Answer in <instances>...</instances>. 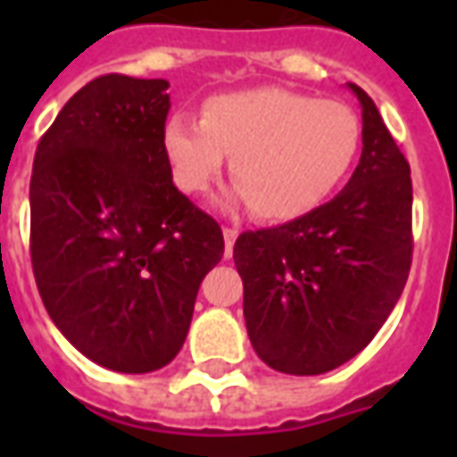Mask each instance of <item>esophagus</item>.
<instances>
[{
  "instance_id": "34e87169",
  "label": "esophagus",
  "mask_w": 457,
  "mask_h": 457,
  "mask_svg": "<svg viewBox=\"0 0 457 457\" xmlns=\"http://www.w3.org/2000/svg\"><path fill=\"white\" fill-rule=\"evenodd\" d=\"M237 229L235 228H222V237H225V252L232 254V247H235V239H237Z\"/></svg>"
}]
</instances>
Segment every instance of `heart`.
Instances as JSON below:
<instances>
[{"mask_svg":"<svg viewBox=\"0 0 457 457\" xmlns=\"http://www.w3.org/2000/svg\"><path fill=\"white\" fill-rule=\"evenodd\" d=\"M360 144L362 121L350 104L284 87L215 95L200 121L173 114L163 127V154L183 193H205L228 154L237 198L264 220H294L323 205Z\"/></svg>","mask_w":457,"mask_h":457,"instance_id":"b5f03b06","label":"heart"}]
</instances>
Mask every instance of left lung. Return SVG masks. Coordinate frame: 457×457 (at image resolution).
<instances>
[{"mask_svg": "<svg viewBox=\"0 0 457 457\" xmlns=\"http://www.w3.org/2000/svg\"><path fill=\"white\" fill-rule=\"evenodd\" d=\"M362 156L336 198L235 242L252 347L284 374H323L370 345L411 269V169L362 87Z\"/></svg>", "mask_w": 457, "mask_h": 457, "instance_id": "left-lung-1", "label": "left lung"}]
</instances>
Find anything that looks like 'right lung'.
<instances>
[{"label":"right lung","mask_w":457,"mask_h":457,"mask_svg":"<svg viewBox=\"0 0 457 457\" xmlns=\"http://www.w3.org/2000/svg\"><path fill=\"white\" fill-rule=\"evenodd\" d=\"M169 83L100 75L65 103L34 156L31 267L58 330L124 374L169 364L188 336L222 229L163 154Z\"/></svg>","instance_id":"1"}]
</instances>
